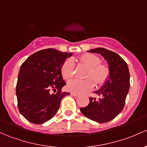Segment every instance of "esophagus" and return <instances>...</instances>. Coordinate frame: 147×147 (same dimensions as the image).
<instances>
[{"label": "esophagus", "mask_w": 147, "mask_h": 147, "mask_svg": "<svg viewBox=\"0 0 147 147\" xmlns=\"http://www.w3.org/2000/svg\"><path fill=\"white\" fill-rule=\"evenodd\" d=\"M71 95L74 96H78L79 94H76V93H74V92H71Z\"/></svg>", "instance_id": "1"}]
</instances>
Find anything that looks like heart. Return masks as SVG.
Returning <instances> with one entry per match:
<instances>
[{
	"label": "heart",
	"mask_w": 147,
	"mask_h": 147,
	"mask_svg": "<svg viewBox=\"0 0 147 147\" xmlns=\"http://www.w3.org/2000/svg\"><path fill=\"white\" fill-rule=\"evenodd\" d=\"M80 61L89 67L86 78H91L96 84H102L109 75V67L100 64L101 60L94 54L86 53L80 57ZM75 72V63L72 58L66 60L61 67L63 78L67 80L72 78ZM94 87V82L91 79L80 80L74 78L68 81L67 88L69 91L76 94H81L91 90Z\"/></svg>",
	"instance_id": "obj_1"
}]
</instances>
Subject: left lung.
<instances>
[{"label":"left lung","instance_id":"8db88e82","mask_svg":"<svg viewBox=\"0 0 147 147\" xmlns=\"http://www.w3.org/2000/svg\"><path fill=\"white\" fill-rule=\"evenodd\" d=\"M98 53L107 62L109 75L99 89L94 92L99 98H89L87 106L81 108L82 113L98 123L112 120L123 111L129 89V72L125 61L115 52L103 48L87 51Z\"/></svg>","mask_w":147,"mask_h":147}]
</instances>
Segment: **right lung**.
Returning a JSON list of instances; mask_svg holds the SVG:
<instances>
[{"mask_svg":"<svg viewBox=\"0 0 147 147\" xmlns=\"http://www.w3.org/2000/svg\"><path fill=\"white\" fill-rule=\"evenodd\" d=\"M72 53L48 49L36 52L22 64L18 74L16 95L20 112L30 123L43 124L58 112L62 98L69 92H61L66 84L61 67ZM51 90L57 91L56 94Z\"/></svg>","mask_w":147,"mask_h":147,"instance_id":"right-lung-1","label":"right lung"}]
</instances>
